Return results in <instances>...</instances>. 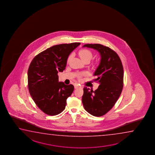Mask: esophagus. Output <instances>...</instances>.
I'll use <instances>...</instances> for the list:
<instances>
[{"mask_svg":"<svg viewBox=\"0 0 155 155\" xmlns=\"http://www.w3.org/2000/svg\"><path fill=\"white\" fill-rule=\"evenodd\" d=\"M74 87H75V89H78V88H79L81 87V86H80L79 84H75V86H74Z\"/></svg>","mask_w":155,"mask_h":155,"instance_id":"1","label":"esophagus"}]
</instances>
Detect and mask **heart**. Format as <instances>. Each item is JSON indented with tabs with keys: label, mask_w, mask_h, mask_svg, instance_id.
I'll return each instance as SVG.
<instances>
[{
	"label": "heart",
	"mask_w": 155,
	"mask_h": 155,
	"mask_svg": "<svg viewBox=\"0 0 155 155\" xmlns=\"http://www.w3.org/2000/svg\"><path fill=\"white\" fill-rule=\"evenodd\" d=\"M78 54H79L80 58H81L84 61H89L91 60L92 56H93V53H92V51L89 50L88 49H87V48H83V49H80L79 50ZM71 55H69L68 57V58H67V62L68 63L71 60ZM86 74V73H85V72H83L79 74L78 75V78L79 79H81L82 76L85 75Z\"/></svg>",
	"instance_id": "heart-1"
}]
</instances>
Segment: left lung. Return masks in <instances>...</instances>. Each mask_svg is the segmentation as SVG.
<instances>
[{"label":"left lung","mask_w":155,"mask_h":155,"mask_svg":"<svg viewBox=\"0 0 155 155\" xmlns=\"http://www.w3.org/2000/svg\"><path fill=\"white\" fill-rule=\"evenodd\" d=\"M100 53V65L95 71L93 81L100 85L94 91L84 88L82 101L85 110L93 116L101 117L111 110L120 97L124 84V69L120 58L114 50L100 44H86Z\"/></svg>","instance_id":"left-lung-1"}]
</instances>
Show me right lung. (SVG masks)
Returning a JSON list of instances; mask_svg holds the SVG:
<instances>
[{"mask_svg":"<svg viewBox=\"0 0 155 155\" xmlns=\"http://www.w3.org/2000/svg\"><path fill=\"white\" fill-rule=\"evenodd\" d=\"M80 45L79 42L55 45L37 54L28 71L30 94L38 107L49 116L61 113L66 100L74 91L73 84L58 81V72L66 68L70 53Z\"/></svg>","mask_w":155,"mask_h":155,"instance_id":"obj_1","label":"right lung"}]
</instances>
